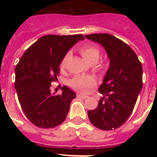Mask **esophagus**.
I'll use <instances>...</instances> for the list:
<instances>
[{"mask_svg":"<svg viewBox=\"0 0 157 157\" xmlns=\"http://www.w3.org/2000/svg\"><path fill=\"white\" fill-rule=\"evenodd\" d=\"M77 98H82V99H86L87 98L86 95H82V94H77Z\"/></svg>","mask_w":157,"mask_h":157,"instance_id":"34e87169","label":"esophagus"}]
</instances>
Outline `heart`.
Returning a JSON list of instances; mask_svg holds the SVG:
<instances>
[{
  "instance_id": "obj_1",
  "label": "heart",
  "mask_w": 157,
  "mask_h": 157,
  "mask_svg": "<svg viewBox=\"0 0 157 157\" xmlns=\"http://www.w3.org/2000/svg\"><path fill=\"white\" fill-rule=\"evenodd\" d=\"M79 52L82 57L90 64L94 65L98 63L101 57V51L96 45H86L79 48ZM71 57V52L66 53L60 62V67L64 68L67 63ZM96 84V80L90 75H76L69 81V85L72 88L80 92H85L90 87Z\"/></svg>"
}]
</instances>
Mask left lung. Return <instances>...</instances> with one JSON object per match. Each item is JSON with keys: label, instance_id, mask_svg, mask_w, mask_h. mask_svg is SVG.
I'll return each instance as SVG.
<instances>
[{"label": "left lung", "instance_id": "left-lung-1", "mask_svg": "<svg viewBox=\"0 0 157 157\" xmlns=\"http://www.w3.org/2000/svg\"><path fill=\"white\" fill-rule=\"evenodd\" d=\"M99 43L110 59L99 92L103 95L98 107L88 111L93 125L104 130L122 126L132 113L142 88V66L135 52L125 42L109 34L86 35Z\"/></svg>", "mask_w": 157, "mask_h": 157}]
</instances>
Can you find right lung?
Listing matches in <instances>:
<instances>
[{"label":"right lung","mask_w":157,"mask_h":157,"mask_svg":"<svg viewBox=\"0 0 157 157\" xmlns=\"http://www.w3.org/2000/svg\"><path fill=\"white\" fill-rule=\"evenodd\" d=\"M84 40L82 34L45 35L24 52L15 69V88L24 114L40 128L61 124L75 93L63 86L62 94L51 93V83L57 80L63 56L75 44Z\"/></svg>","instance_id":"1"}]
</instances>
